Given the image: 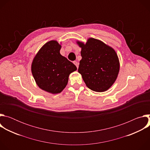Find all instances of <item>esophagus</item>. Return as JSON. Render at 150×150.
I'll return each instance as SVG.
<instances>
[{
  "label": "esophagus",
  "mask_w": 150,
  "mask_h": 150,
  "mask_svg": "<svg viewBox=\"0 0 150 150\" xmlns=\"http://www.w3.org/2000/svg\"><path fill=\"white\" fill-rule=\"evenodd\" d=\"M74 63L75 64V65H76V68H78V66H79V63H78V62H76V61H74Z\"/></svg>",
  "instance_id": "obj_1"
}]
</instances>
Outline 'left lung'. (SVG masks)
I'll list each match as a JSON object with an SVG mask.
<instances>
[{
    "label": "left lung",
    "instance_id": "left-lung-1",
    "mask_svg": "<svg viewBox=\"0 0 150 150\" xmlns=\"http://www.w3.org/2000/svg\"><path fill=\"white\" fill-rule=\"evenodd\" d=\"M81 47L82 59L78 72L90 90H108L115 82L119 72L118 56L113 49L100 40L90 38L86 44L77 41Z\"/></svg>",
    "mask_w": 150,
    "mask_h": 150
}]
</instances>
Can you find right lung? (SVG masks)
<instances>
[{"mask_svg": "<svg viewBox=\"0 0 150 150\" xmlns=\"http://www.w3.org/2000/svg\"><path fill=\"white\" fill-rule=\"evenodd\" d=\"M61 46L50 41L42 46L33 59L31 72L38 86L48 93L57 94L65 88L69 75L76 66L60 53Z\"/></svg>", "mask_w": 150, "mask_h": 150, "instance_id": "1", "label": "right lung"}]
</instances>
